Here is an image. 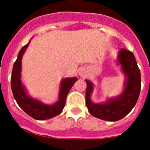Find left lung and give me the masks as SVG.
Here are the masks:
<instances>
[{
    "label": "left lung",
    "mask_w": 150,
    "mask_h": 150,
    "mask_svg": "<svg viewBox=\"0 0 150 150\" xmlns=\"http://www.w3.org/2000/svg\"><path fill=\"white\" fill-rule=\"evenodd\" d=\"M118 61L127 76L125 91L118 98L109 100L106 103L96 104L90 100L93 85L88 80L86 91V103L91 115L104 121H116L125 117L135 107L141 89V75L134 54L122 48L120 50Z\"/></svg>",
    "instance_id": "left-lung-1"
}]
</instances>
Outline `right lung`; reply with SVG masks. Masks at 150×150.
Returning a JSON list of instances; mask_svg holds the SVG:
<instances>
[{
    "mask_svg": "<svg viewBox=\"0 0 150 150\" xmlns=\"http://www.w3.org/2000/svg\"><path fill=\"white\" fill-rule=\"evenodd\" d=\"M29 43H27L26 45H25L20 50L17 60L15 61L13 65L12 73H11V90H12L13 96L15 97L18 106L28 115L39 121L47 120V119L52 118L58 115L62 112L65 105L67 95L68 92L70 91V89H71V87L73 86L74 83L77 81V79L76 78L65 79L62 81L59 100L54 105H51V106L45 105L38 100L30 98L25 93V90L24 87L22 86V82L20 80L22 57Z\"/></svg>",
    "mask_w": 150,
    "mask_h": 150,
    "instance_id": "obj_1",
    "label": "right lung"
}]
</instances>
